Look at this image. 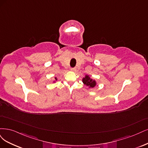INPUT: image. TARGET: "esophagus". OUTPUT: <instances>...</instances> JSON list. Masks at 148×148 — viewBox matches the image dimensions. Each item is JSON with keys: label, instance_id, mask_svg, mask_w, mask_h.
Returning a JSON list of instances; mask_svg holds the SVG:
<instances>
[{"label": "esophagus", "instance_id": "34e87169", "mask_svg": "<svg viewBox=\"0 0 148 148\" xmlns=\"http://www.w3.org/2000/svg\"><path fill=\"white\" fill-rule=\"evenodd\" d=\"M75 69H75V68H71V71H75Z\"/></svg>", "mask_w": 148, "mask_h": 148}]
</instances>
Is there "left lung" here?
<instances>
[{
  "label": "left lung",
  "mask_w": 148,
  "mask_h": 148,
  "mask_svg": "<svg viewBox=\"0 0 148 148\" xmlns=\"http://www.w3.org/2000/svg\"><path fill=\"white\" fill-rule=\"evenodd\" d=\"M83 82L85 85H86L87 86H89L90 87L93 88L95 85H96V82L95 80H93L92 79H90L88 75H86L85 77L83 78L82 79Z\"/></svg>",
  "instance_id": "left-lung-1"
}]
</instances>
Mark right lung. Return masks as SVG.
I'll return each mask as SVG.
<instances>
[{"instance_id":"obj_1","label":"right lung","mask_w":148,"mask_h":148,"mask_svg":"<svg viewBox=\"0 0 148 148\" xmlns=\"http://www.w3.org/2000/svg\"><path fill=\"white\" fill-rule=\"evenodd\" d=\"M55 79H56V77H55Z\"/></svg>"}]
</instances>
